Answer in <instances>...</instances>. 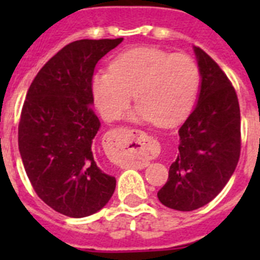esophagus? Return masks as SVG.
Returning <instances> with one entry per match:
<instances>
[{"label":"esophagus","instance_id":"34e87169","mask_svg":"<svg viewBox=\"0 0 260 260\" xmlns=\"http://www.w3.org/2000/svg\"><path fill=\"white\" fill-rule=\"evenodd\" d=\"M116 141H119L117 148L130 156V164L137 168H146L148 160L156 153L153 141L139 130L118 128L114 132Z\"/></svg>","mask_w":260,"mask_h":260}]
</instances>
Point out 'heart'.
<instances>
[{
    "instance_id": "heart-1",
    "label": "heart",
    "mask_w": 260,
    "mask_h": 260,
    "mask_svg": "<svg viewBox=\"0 0 260 260\" xmlns=\"http://www.w3.org/2000/svg\"><path fill=\"white\" fill-rule=\"evenodd\" d=\"M199 83V68L190 56L142 47L118 54L109 71L95 73L91 92L104 118H118L134 92L138 105L130 118L171 127L190 113Z\"/></svg>"
}]
</instances>
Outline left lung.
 I'll return each instance as SVG.
<instances>
[{"mask_svg": "<svg viewBox=\"0 0 260 260\" xmlns=\"http://www.w3.org/2000/svg\"><path fill=\"white\" fill-rule=\"evenodd\" d=\"M201 74L198 103L178 130V155L157 198L177 211L210 203L236 171L241 152L237 93L220 66L194 47Z\"/></svg>", "mask_w": 260, "mask_h": 260, "instance_id": "1", "label": "left lung"}]
</instances>
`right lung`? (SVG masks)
Segmentation results:
<instances>
[{"mask_svg": "<svg viewBox=\"0 0 260 260\" xmlns=\"http://www.w3.org/2000/svg\"><path fill=\"white\" fill-rule=\"evenodd\" d=\"M123 39L78 40L62 48L28 88L18 127V144L32 187L50 208L69 217L102 210L116 178L93 156L100 128L91 92L95 66Z\"/></svg>", "mask_w": 260, "mask_h": 260, "instance_id": "right-lung-1", "label": "right lung"}]
</instances>
